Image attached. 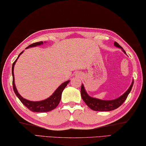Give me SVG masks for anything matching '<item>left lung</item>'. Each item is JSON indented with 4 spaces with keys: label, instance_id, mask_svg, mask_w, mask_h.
<instances>
[{
    "label": "left lung",
    "instance_id": "obj_1",
    "mask_svg": "<svg viewBox=\"0 0 146 146\" xmlns=\"http://www.w3.org/2000/svg\"><path fill=\"white\" fill-rule=\"evenodd\" d=\"M114 46L116 47L120 48L121 49V50L124 52V54H126V52L125 50L122 48L120 44L117 43L116 42H114ZM134 81H132L131 85L130 87L127 89V91L125 93L118 97V98H116L114 100H103L100 99L96 98H93L87 94V91L85 89V87L83 84L82 85V87H81V95H82V98L83 101L87 104V106L91 109L93 111H113V110L116 109L118 107H120L123 103L125 101L126 98H127V96L129 94L131 89H132Z\"/></svg>",
    "mask_w": 146,
    "mask_h": 146
}]
</instances>
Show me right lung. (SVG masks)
Instances as JSON below:
<instances>
[{"mask_svg": "<svg viewBox=\"0 0 146 146\" xmlns=\"http://www.w3.org/2000/svg\"><path fill=\"white\" fill-rule=\"evenodd\" d=\"M42 44H43V42L42 41L35 42V43L30 44L29 46L26 48V49L31 47L40 46V45H41ZM23 52L24 51L21 52L20 54L19 55L18 57L16 59V60L13 63V65H12L13 88L14 92H15V94H16L17 96L18 97V98L20 100V101L23 103L24 106H25L28 109H29L30 111H32L33 112H35V113H46V112L51 111L52 110L56 108V107L58 106V104H59L60 100L61 99L62 92H63L64 89L66 87V85H67L68 83L70 82V80L66 81V82L63 83L61 85H59L58 88L55 90V92L53 93V94H52L49 98H48L45 100H41V101H39V102H33V101H30V100H28L25 98H24L21 96L20 94L18 92L17 90V88L15 87V79H14V72H13L14 66H15V64L16 63V61H17L19 56H20Z\"/></svg>", "mask_w": 146, "mask_h": 146, "instance_id": "add662e5", "label": "right lung"}]
</instances>
